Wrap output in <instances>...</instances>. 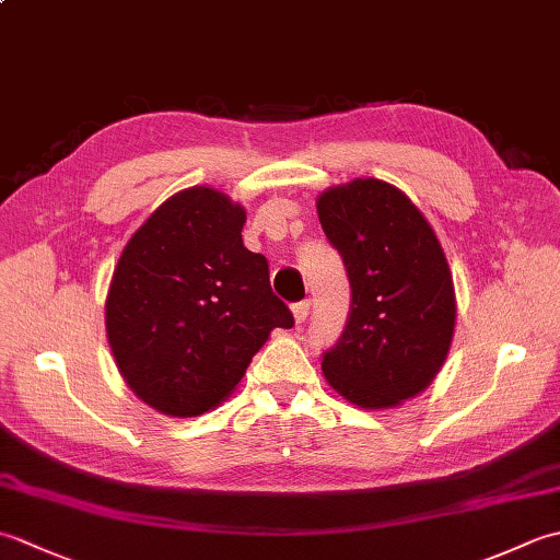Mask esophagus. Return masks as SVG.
<instances>
[{
	"label": "esophagus",
	"instance_id": "esophagus-1",
	"mask_svg": "<svg viewBox=\"0 0 560 560\" xmlns=\"http://www.w3.org/2000/svg\"><path fill=\"white\" fill-rule=\"evenodd\" d=\"M291 313H293V319H295V325H303L305 319H307V313H311V303L307 301H301V303H295L293 307H291Z\"/></svg>",
	"mask_w": 560,
	"mask_h": 560
}]
</instances>
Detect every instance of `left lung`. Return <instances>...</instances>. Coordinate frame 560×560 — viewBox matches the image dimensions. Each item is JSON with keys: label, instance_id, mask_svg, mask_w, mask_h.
Wrapping results in <instances>:
<instances>
[{"label": "left lung", "instance_id": "8db88e82", "mask_svg": "<svg viewBox=\"0 0 560 560\" xmlns=\"http://www.w3.org/2000/svg\"><path fill=\"white\" fill-rule=\"evenodd\" d=\"M317 217L351 283L349 323L323 373L355 407H399L433 383L455 335L443 245L419 207L377 177L325 189Z\"/></svg>", "mask_w": 560, "mask_h": 560}]
</instances>
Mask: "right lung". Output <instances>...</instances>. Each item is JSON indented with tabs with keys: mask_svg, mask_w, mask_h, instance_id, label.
Returning a JSON list of instances; mask_svg holds the SVG:
<instances>
[{
	"mask_svg": "<svg viewBox=\"0 0 560 560\" xmlns=\"http://www.w3.org/2000/svg\"><path fill=\"white\" fill-rule=\"evenodd\" d=\"M247 213L197 185L168 197L129 237L105 299V335L127 387L189 419L233 395L271 329L293 315L267 259L243 245Z\"/></svg>",
	"mask_w": 560,
	"mask_h": 560,
	"instance_id": "1",
	"label": "right lung"
}]
</instances>
